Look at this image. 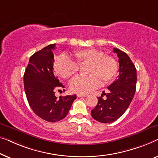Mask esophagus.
Instances as JSON below:
<instances>
[{"label":"esophagus","instance_id":"obj_1","mask_svg":"<svg viewBox=\"0 0 158 158\" xmlns=\"http://www.w3.org/2000/svg\"><path fill=\"white\" fill-rule=\"evenodd\" d=\"M77 97H87V95L86 94H77Z\"/></svg>","mask_w":158,"mask_h":158}]
</instances>
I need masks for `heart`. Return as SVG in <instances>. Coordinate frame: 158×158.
Instances as JSON below:
<instances>
[{"instance_id": "heart-1", "label": "heart", "mask_w": 158, "mask_h": 158, "mask_svg": "<svg viewBox=\"0 0 158 158\" xmlns=\"http://www.w3.org/2000/svg\"><path fill=\"white\" fill-rule=\"evenodd\" d=\"M74 61L66 55H61L56 60L54 69L58 74L69 79L79 72V66L88 64L86 74L88 76H78L70 82V89L77 94L89 93L103 84H107L114 78L117 72V62L112 56L91 48L74 52Z\"/></svg>"}]
</instances>
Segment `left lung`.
<instances>
[{
  "label": "left lung",
  "instance_id": "8db88e82",
  "mask_svg": "<svg viewBox=\"0 0 158 158\" xmlns=\"http://www.w3.org/2000/svg\"><path fill=\"white\" fill-rule=\"evenodd\" d=\"M119 58V76L108 86L106 98L98 97V103L91 111L92 117L102 123H111L119 119L130 106L136 90L137 70L128 55L114 48Z\"/></svg>",
  "mask_w": 158,
  "mask_h": 158
}]
</instances>
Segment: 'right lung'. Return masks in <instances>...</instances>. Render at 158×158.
<instances>
[{"label":"right lung","mask_w":158,"mask_h":158,"mask_svg":"<svg viewBox=\"0 0 158 158\" xmlns=\"http://www.w3.org/2000/svg\"><path fill=\"white\" fill-rule=\"evenodd\" d=\"M56 44L48 45L30 57L23 75L24 89L28 104L37 116L55 123L67 115L76 94L55 96V90L64 87L54 73Z\"/></svg>","instance_id":"obj_1"}]
</instances>
